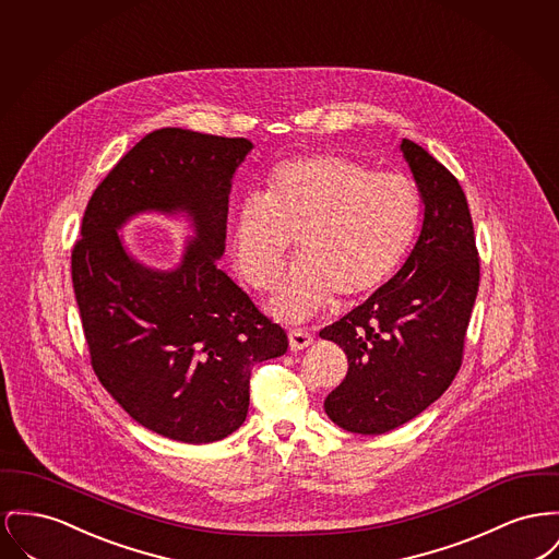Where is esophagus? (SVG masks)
<instances>
[{
  "label": "esophagus",
  "mask_w": 559,
  "mask_h": 559,
  "mask_svg": "<svg viewBox=\"0 0 559 559\" xmlns=\"http://www.w3.org/2000/svg\"><path fill=\"white\" fill-rule=\"evenodd\" d=\"M312 342H314L312 333H308L304 329H289V346H292V350H304Z\"/></svg>",
  "instance_id": "1"
}]
</instances>
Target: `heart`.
<instances>
[{
	"label": "heart",
	"mask_w": 559,
	"mask_h": 559,
	"mask_svg": "<svg viewBox=\"0 0 559 559\" xmlns=\"http://www.w3.org/2000/svg\"><path fill=\"white\" fill-rule=\"evenodd\" d=\"M423 215L416 183L373 173L342 154H312L274 166L262 197L236 211L231 247L240 274L272 289L294 251L299 262L281 281L272 308L306 319L335 297L353 306L380 292L405 262Z\"/></svg>",
	"instance_id": "b5f03b06"
}]
</instances>
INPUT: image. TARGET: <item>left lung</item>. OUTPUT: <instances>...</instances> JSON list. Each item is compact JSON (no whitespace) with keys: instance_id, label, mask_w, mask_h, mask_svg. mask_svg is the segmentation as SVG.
<instances>
[{"instance_id":"obj_1","label":"left lung","mask_w":559,"mask_h":559,"mask_svg":"<svg viewBox=\"0 0 559 559\" xmlns=\"http://www.w3.org/2000/svg\"><path fill=\"white\" fill-rule=\"evenodd\" d=\"M401 150L425 202L418 242L380 292L321 331L348 357L325 412L361 435L409 423L448 391L479 289V253L459 179L418 143L403 139Z\"/></svg>"}]
</instances>
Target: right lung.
<instances>
[{"mask_svg": "<svg viewBox=\"0 0 559 559\" xmlns=\"http://www.w3.org/2000/svg\"><path fill=\"white\" fill-rule=\"evenodd\" d=\"M253 143L183 129L145 134L86 204L71 281L91 365L122 409L163 437L211 443L247 418L251 369L289 340L217 260L231 175ZM141 210H186L198 238L175 271L126 253L117 228Z\"/></svg>", "mask_w": 559, "mask_h": 559, "instance_id": "1", "label": "right lung"}]
</instances>
